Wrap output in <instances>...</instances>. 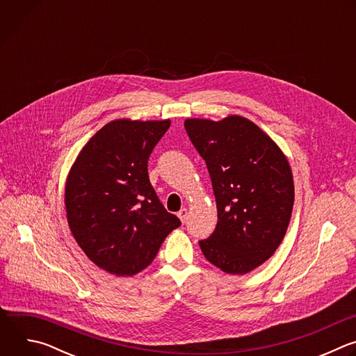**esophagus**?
<instances>
[{"label": "esophagus", "instance_id": "obj_1", "mask_svg": "<svg viewBox=\"0 0 356 356\" xmlns=\"http://www.w3.org/2000/svg\"><path fill=\"white\" fill-rule=\"evenodd\" d=\"M177 217H179L180 221L184 224V222L187 221V218H188V211H187V209H181V210L177 213Z\"/></svg>", "mask_w": 356, "mask_h": 356}]
</instances>
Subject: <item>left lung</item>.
<instances>
[{
	"instance_id": "left-lung-1",
	"label": "left lung",
	"mask_w": 356,
	"mask_h": 356,
	"mask_svg": "<svg viewBox=\"0 0 356 356\" xmlns=\"http://www.w3.org/2000/svg\"><path fill=\"white\" fill-rule=\"evenodd\" d=\"M184 128L207 165L217 202L218 221L198 241L201 252L225 273L245 275L269 259L286 234L294 201L289 162L242 117L191 118Z\"/></svg>"
}]
</instances>
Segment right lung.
<instances>
[{
  "mask_svg": "<svg viewBox=\"0 0 356 356\" xmlns=\"http://www.w3.org/2000/svg\"><path fill=\"white\" fill-rule=\"evenodd\" d=\"M170 121L117 120L81 149L66 183V213L79 246L98 268L132 276L155 259L180 220L166 211L147 175Z\"/></svg>",
  "mask_w": 356,
  "mask_h": 356,
  "instance_id": "1",
  "label": "right lung"
}]
</instances>
